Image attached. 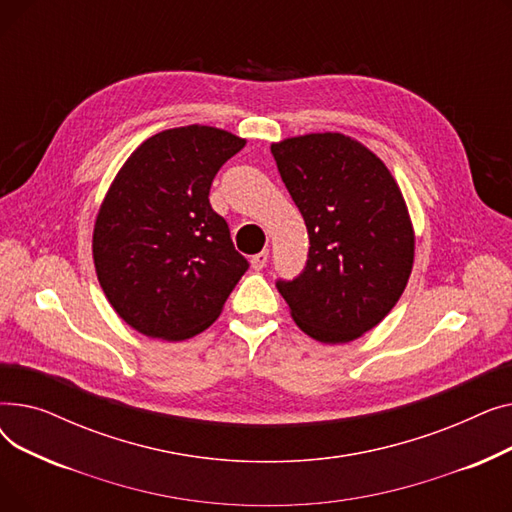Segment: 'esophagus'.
Listing matches in <instances>:
<instances>
[{"instance_id": "1", "label": "esophagus", "mask_w": 512, "mask_h": 512, "mask_svg": "<svg viewBox=\"0 0 512 512\" xmlns=\"http://www.w3.org/2000/svg\"><path fill=\"white\" fill-rule=\"evenodd\" d=\"M267 259H270V251H261V253H257V255H253L251 257V265H253V270H263V267L267 265Z\"/></svg>"}]
</instances>
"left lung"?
I'll return each mask as SVG.
<instances>
[{
    "instance_id": "1",
    "label": "left lung",
    "mask_w": 512,
    "mask_h": 512,
    "mask_svg": "<svg viewBox=\"0 0 512 512\" xmlns=\"http://www.w3.org/2000/svg\"><path fill=\"white\" fill-rule=\"evenodd\" d=\"M309 234L303 274L276 286L297 326L324 344L375 328L407 288L415 232L384 161L340 132L272 143Z\"/></svg>"
}]
</instances>
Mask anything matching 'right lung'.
Returning a JSON list of instances; mask_svg holds the SVG:
<instances>
[{"mask_svg":"<svg viewBox=\"0 0 512 512\" xmlns=\"http://www.w3.org/2000/svg\"><path fill=\"white\" fill-rule=\"evenodd\" d=\"M247 145L213 126L157 132L132 151L107 191L93 230L97 280L137 332L186 340L220 317L249 270L209 188Z\"/></svg>","mask_w":512,"mask_h":512,"instance_id":"obj_1","label":"right lung"}]
</instances>
